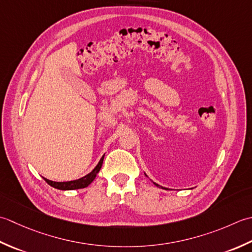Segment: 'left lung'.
<instances>
[{
    "instance_id": "obj_1",
    "label": "left lung",
    "mask_w": 252,
    "mask_h": 252,
    "mask_svg": "<svg viewBox=\"0 0 252 252\" xmlns=\"http://www.w3.org/2000/svg\"><path fill=\"white\" fill-rule=\"evenodd\" d=\"M153 184H155V185H156V186H158V187H161V186H160V185H158V184H156V183H153ZM162 188H163V187H162ZM164 189H165V188H164Z\"/></svg>"
}]
</instances>
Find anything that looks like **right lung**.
Returning a JSON list of instances; mask_svg holds the SVG:
<instances>
[{
  "instance_id": "add662e5",
  "label": "right lung",
  "mask_w": 252,
  "mask_h": 252,
  "mask_svg": "<svg viewBox=\"0 0 252 252\" xmlns=\"http://www.w3.org/2000/svg\"><path fill=\"white\" fill-rule=\"evenodd\" d=\"M103 158L104 156L101 158V160L97 163V165L92 169V171L87 174L86 176L81 177L79 179H76V181H70V182H53V181H50V179L44 178V181L47 182L50 186H52L56 189H60V190H73V189H80V188H85L87 186H89V185L94 182V179L95 178V176L97 175V173L101 169L102 166V163H103Z\"/></svg>"
}]
</instances>
